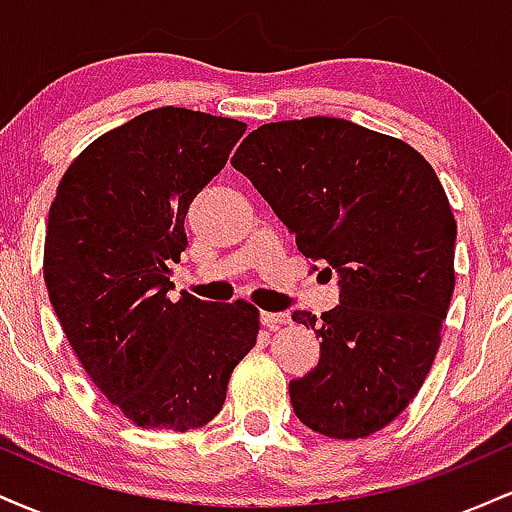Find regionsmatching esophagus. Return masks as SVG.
I'll return each mask as SVG.
<instances>
[{"label": "esophagus", "instance_id": "1", "mask_svg": "<svg viewBox=\"0 0 512 512\" xmlns=\"http://www.w3.org/2000/svg\"><path fill=\"white\" fill-rule=\"evenodd\" d=\"M260 322L269 330H279V327L291 325V315L289 313H260Z\"/></svg>", "mask_w": 512, "mask_h": 512}]
</instances>
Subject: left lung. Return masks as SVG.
I'll return each mask as SVG.
<instances>
[{
    "mask_svg": "<svg viewBox=\"0 0 512 512\" xmlns=\"http://www.w3.org/2000/svg\"><path fill=\"white\" fill-rule=\"evenodd\" d=\"M231 163L339 276L337 308L293 313L322 339L317 366L289 383L293 411L330 438L380 431L424 385L455 291L457 223L436 170L342 117L269 122Z\"/></svg>",
    "mask_w": 512,
    "mask_h": 512,
    "instance_id": "8db88e82",
    "label": "left lung"
}]
</instances>
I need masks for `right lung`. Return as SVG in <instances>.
<instances>
[{"instance_id": "right-lung-1", "label": "right lung", "mask_w": 512, "mask_h": 512, "mask_svg": "<svg viewBox=\"0 0 512 512\" xmlns=\"http://www.w3.org/2000/svg\"><path fill=\"white\" fill-rule=\"evenodd\" d=\"M243 132L231 117L149 110L86 146L50 207L52 308L93 385L142 428L209 424L257 342L255 305L168 296L187 209Z\"/></svg>"}]
</instances>
